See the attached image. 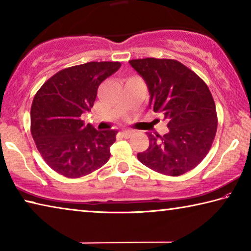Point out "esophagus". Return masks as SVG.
Returning a JSON list of instances; mask_svg holds the SVG:
<instances>
[{
  "label": "esophagus",
  "mask_w": 251,
  "mask_h": 251,
  "mask_svg": "<svg viewBox=\"0 0 251 251\" xmlns=\"http://www.w3.org/2000/svg\"><path fill=\"white\" fill-rule=\"evenodd\" d=\"M122 134H123V136H124V137L128 138V137H130L131 135L134 134V131H133V130H130V129H125V130H123V131H122Z\"/></svg>",
  "instance_id": "1"
}]
</instances>
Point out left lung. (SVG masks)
I'll return each mask as SVG.
<instances>
[{"label":"left lung","mask_w":251,"mask_h":251,"mask_svg":"<svg viewBox=\"0 0 251 251\" xmlns=\"http://www.w3.org/2000/svg\"><path fill=\"white\" fill-rule=\"evenodd\" d=\"M145 79L150 107L164 114L169 131L147 133L150 147L137 158L148 168L167 176H180L201 163L217 131V113L209 88L199 76L176 59L129 61Z\"/></svg>","instance_id":"8db88e82"}]
</instances>
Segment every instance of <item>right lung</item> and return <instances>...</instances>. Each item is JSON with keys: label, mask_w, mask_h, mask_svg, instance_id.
I'll use <instances>...</instances> for the list:
<instances>
[{"label": "right lung", "mask_w": 251, "mask_h": 251, "mask_svg": "<svg viewBox=\"0 0 251 251\" xmlns=\"http://www.w3.org/2000/svg\"><path fill=\"white\" fill-rule=\"evenodd\" d=\"M120 62H90L57 72L42 85L31 107V133L49 166L67 178L86 176L107 163L117 130H96L80 116Z\"/></svg>", "instance_id": "right-lung-1"}]
</instances>
